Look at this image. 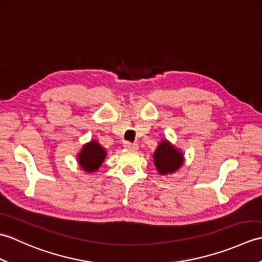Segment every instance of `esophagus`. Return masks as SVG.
Segmentation results:
<instances>
[{
	"mask_svg": "<svg viewBox=\"0 0 262 262\" xmlns=\"http://www.w3.org/2000/svg\"><path fill=\"white\" fill-rule=\"evenodd\" d=\"M124 146H125L127 149H129V151H136V149L138 148L137 144L130 143V142H125V143H124Z\"/></svg>",
	"mask_w": 262,
	"mask_h": 262,
	"instance_id": "obj_1",
	"label": "esophagus"
}]
</instances>
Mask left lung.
<instances>
[{
    "label": "left lung",
    "mask_w": 262,
    "mask_h": 262,
    "mask_svg": "<svg viewBox=\"0 0 262 262\" xmlns=\"http://www.w3.org/2000/svg\"><path fill=\"white\" fill-rule=\"evenodd\" d=\"M182 153L171 146L170 144L163 141L160 143L157 152L154 153V163L161 174L172 173L182 165Z\"/></svg>",
    "instance_id": "left-lung-1"
}]
</instances>
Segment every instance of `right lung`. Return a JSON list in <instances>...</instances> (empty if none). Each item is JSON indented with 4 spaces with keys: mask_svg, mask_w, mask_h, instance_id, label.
Returning a JSON list of instances; mask_svg holds the SVG:
<instances>
[{
    "mask_svg": "<svg viewBox=\"0 0 262 262\" xmlns=\"http://www.w3.org/2000/svg\"><path fill=\"white\" fill-rule=\"evenodd\" d=\"M105 158L104 149L96 141H92L83 146L79 154V163L82 169L88 172H93L99 169Z\"/></svg>",
    "mask_w": 262,
    "mask_h": 262,
    "instance_id": "1",
    "label": "right lung"
}]
</instances>
